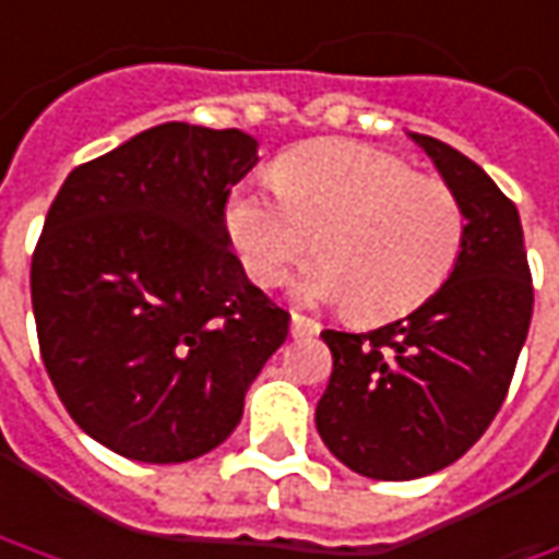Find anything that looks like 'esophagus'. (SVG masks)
Here are the masks:
<instances>
[{
  "label": "esophagus",
  "mask_w": 559,
  "mask_h": 559,
  "mask_svg": "<svg viewBox=\"0 0 559 559\" xmlns=\"http://www.w3.org/2000/svg\"><path fill=\"white\" fill-rule=\"evenodd\" d=\"M318 331H321V324H318L316 318H306L299 316V312L290 316V334H294V337H312Z\"/></svg>",
  "instance_id": "1"
}]
</instances>
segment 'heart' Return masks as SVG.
<instances>
[{
  "instance_id": "b5f03b06",
  "label": "heart",
  "mask_w": 559,
  "mask_h": 559,
  "mask_svg": "<svg viewBox=\"0 0 559 559\" xmlns=\"http://www.w3.org/2000/svg\"><path fill=\"white\" fill-rule=\"evenodd\" d=\"M225 228L247 275L275 287L309 250L294 281L306 302H353L361 321L412 312L449 281L467 238L452 188L417 176L380 147L324 139L284 154L272 182H243Z\"/></svg>"
}]
</instances>
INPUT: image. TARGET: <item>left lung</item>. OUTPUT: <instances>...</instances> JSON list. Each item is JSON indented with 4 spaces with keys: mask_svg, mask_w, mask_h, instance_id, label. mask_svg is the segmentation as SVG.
Instances as JSON below:
<instances>
[{
    "mask_svg": "<svg viewBox=\"0 0 559 559\" xmlns=\"http://www.w3.org/2000/svg\"><path fill=\"white\" fill-rule=\"evenodd\" d=\"M467 213L449 281L368 334L324 331L334 356L316 427L340 464L405 483L454 464L508 395L532 321V275L516 206L471 157L408 132Z\"/></svg>",
    "mask_w": 559,
    "mask_h": 559,
    "instance_id": "obj_1",
    "label": "left lung"
}]
</instances>
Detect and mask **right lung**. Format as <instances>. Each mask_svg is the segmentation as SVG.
I'll return each instance as SVG.
<instances>
[{
    "label": "right lung",
    "mask_w": 559,
    "mask_h": 559,
    "mask_svg": "<svg viewBox=\"0 0 559 559\" xmlns=\"http://www.w3.org/2000/svg\"><path fill=\"white\" fill-rule=\"evenodd\" d=\"M260 164L241 129L160 123L76 166L29 290L39 349L80 430L145 464L213 452L290 316L231 253L225 203Z\"/></svg>",
    "instance_id": "1"
}]
</instances>
